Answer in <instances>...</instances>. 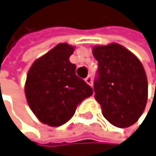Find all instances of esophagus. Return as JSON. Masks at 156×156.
I'll return each instance as SVG.
<instances>
[{
	"label": "esophagus",
	"mask_w": 156,
	"mask_h": 156,
	"mask_svg": "<svg viewBox=\"0 0 156 156\" xmlns=\"http://www.w3.org/2000/svg\"><path fill=\"white\" fill-rule=\"evenodd\" d=\"M85 81L89 85H93V77H92V76H88L85 79Z\"/></svg>",
	"instance_id": "esophagus-1"
}]
</instances>
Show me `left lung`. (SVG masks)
<instances>
[{
	"instance_id": "left-lung-1",
	"label": "left lung",
	"mask_w": 156,
	"mask_h": 156,
	"mask_svg": "<svg viewBox=\"0 0 156 156\" xmlns=\"http://www.w3.org/2000/svg\"><path fill=\"white\" fill-rule=\"evenodd\" d=\"M93 54L98 62L94 97L102 113L117 127L130 126L142 115L147 104L148 81L142 63L115 43L96 46Z\"/></svg>"
}]
</instances>
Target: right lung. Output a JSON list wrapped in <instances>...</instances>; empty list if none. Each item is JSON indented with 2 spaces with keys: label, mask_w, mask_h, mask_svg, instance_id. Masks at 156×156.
<instances>
[{
  "label": "right lung",
  "mask_w": 156,
  "mask_h": 156,
  "mask_svg": "<svg viewBox=\"0 0 156 156\" xmlns=\"http://www.w3.org/2000/svg\"><path fill=\"white\" fill-rule=\"evenodd\" d=\"M75 48L61 43L40 57L29 69L25 95L38 120L49 126L68 122L76 107L93 94V89L76 75L69 57Z\"/></svg>",
  "instance_id": "add662e5"
}]
</instances>
